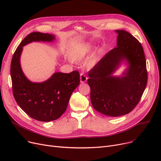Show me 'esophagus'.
Listing matches in <instances>:
<instances>
[{
  "label": "esophagus",
  "mask_w": 161,
  "mask_h": 161,
  "mask_svg": "<svg viewBox=\"0 0 161 161\" xmlns=\"http://www.w3.org/2000/svg\"><path fill=\"white\" fill-rule=\"evenodd\" d=\"M87 80V77L83 73L80 74V82L81 83H85Z\"/></svg>",
  "instance_id": "obj_1"
}]
</instances>
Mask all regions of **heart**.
<instances>
[{
	"instance_id": "obj_1",
	"label": "heart",
	"mask_w": 161,
	"mask_h": 161,
	"mask_svg": "<svg viewBox=\"0 0 161 161\" xmlns=\"http://www.w3.org/2000/svg\"><path fill=\"white\" fill-rule=\"evenodd\" d=\"M92 47H93V46L92 45L88 44V45L83 46L82 47H80L79 48H77L70 53L69 56H70V60L75 63L82 62L84 59L86 58L88 55L91 52ZM94 63H95L94 58H91L90 60L87 61V64L89 66H92Z\"/></svg>"
}]
</instances>
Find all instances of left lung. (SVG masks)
<instances>
[{"instance_id": "8db88e82", "label": "left lung", "mask_w": 161, "mask_h": 161, "mask_svg": "<svg viewBox=\"0 0 161 161\" xmlns=\"http://www.w3.org/2000/svg\"><path fill=\"white\" fill-rule=\"evenodd\" d=\"M117 47L89 72L91 101L98 112L111 117L130 113L138 104L147 82L146 61L138 40L124 30H116ZM125 62L120 76L113 74Z\"/></svg>"}]
</instances>
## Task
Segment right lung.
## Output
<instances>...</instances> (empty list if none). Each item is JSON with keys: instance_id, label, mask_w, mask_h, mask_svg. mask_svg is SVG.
<instances>
[{"instance_id": "right-lung-1", "label": "right lung", "mask_w": 161, "mask_h": 161, "mask_svg": "<svg viewBox=\"0 0 161 161\" xmlns=\"http://www.w3.org/2000/svg\"><path fill=\"white\" fill-rule=\"evenodd\" d=\"M55 37L35 32L25 37L12 57L10 74L13 95L23 110L36 120L49 122L60 117L66 111L70 96L80 82V74L55 72L43 82H32L24 74L20 63L23 47L32 42H53Z\"/></svg>"}]
</instances>
